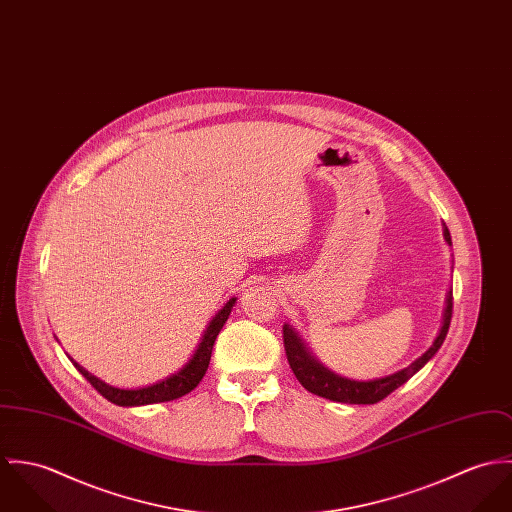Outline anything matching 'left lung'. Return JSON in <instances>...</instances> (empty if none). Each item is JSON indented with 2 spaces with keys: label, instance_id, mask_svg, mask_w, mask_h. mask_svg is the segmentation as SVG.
<instances>
[{
  "label": "left lung",
  "instance_id": "obj_1",
  "mask_svg": "<svg viewBox=\"0 0 512 512\" xmlns=\"http://www.w3.org/2000/svg\"><path fill=\"white\" fill-rule=\"evenodd\" d=\"M444 237L452 245V237H450L448 228L444 229ZM452 314H454V296L450 292L446 314H444V326H442L436 341L432 343V347L422 357H418L412 365H408L406 369L397 371L385 379L351 381V379H343L340 375L328 371L324 365H320L310 355V351L304 347L302 340L288 326H283L284 351H286V359H288L292 373L296 375L298 383L308 393L330 398L336 402H347V404H375V402L389 397L393 391H397L400 385H404L412 375H416L434 357V353L442 347V343L448 336Z\"/></svg>",
  "mask_w": 512,
  "mask_h": 512
}]
</instances>
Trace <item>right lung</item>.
Masks as SVG:
<instances>
[{"instance_id":"1","label":"right lung","mask_w":512,"mask_h":512,"mask_svg":"<svg viewBox=\"0 0 512 512\" xmlns=\"http://www.w3.org/2000/svg\"><path fill=\"white\" fill-rule=\"evenodd\" d=\"M235 304V298H229L226 306L214 316V320L210 322V326L206 328V334L200 341L196 353L192 355V359L171 377L151 385V387H143V389H115L106 385L104 381L96 379L92 373H88L84 367H80L76 361L74 367L86 377V381L102 395L108 398L110 402H114L117 406H143V404H155V402H167V400H174V398L184 397L190 391H194L198 387V383L204 379L208 365H210V357H212V347L214 341L218 338L220 330L224 328V324L228 322L229 312Z\"/></svg>"}]
</instances>
